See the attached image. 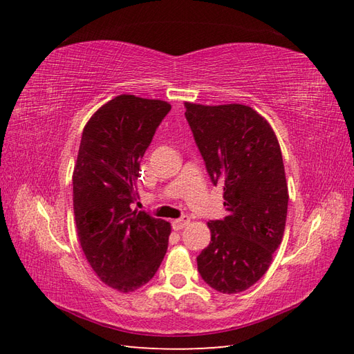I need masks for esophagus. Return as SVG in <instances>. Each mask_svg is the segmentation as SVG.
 <instances>
[{
  "label": "esophagus",
  "instance_id": "obj_1",
  "mask_svg": "<svg viewBox=\"0 0 354 354\" xmlns=\"http://www.w3.org/2000/svg\"><path fill=\"white\" fill-rule=\"evenodd\" d=\"M189 221H190V218L187 216H183L181 218H177V220L173 221V229L174 230H181V229L187 226Z\"/></svg>",
  "mask_w": 354,
  "mask_h": 354
}]
</instances>
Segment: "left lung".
<instances>
[{"label":"left lung","instance_id":"left-lung-1","mask_svg":"<svg viewBox=\"0 0 354 354\" xmlns=\"http://www.w3.org/2000/svg\"><path fill=\"white\" fill-rule=\"evenodd\" d=\"M185 108L227 211L208 223L211 242L198 255V270L218 292L238 294L261 279L283 238L289 195L281 146L270 124L250 106L186 102Z\"/></svg>","mask_w":354,"mask_h":354}]
</instances>
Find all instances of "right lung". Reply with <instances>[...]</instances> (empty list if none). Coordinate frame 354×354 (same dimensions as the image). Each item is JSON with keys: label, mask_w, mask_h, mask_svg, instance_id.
I'll return each mask as SVG.
<instances>
[{"label": "right lung", "mask_w": 354, "mask_h": 354, "mask_svg": "<svg viewBox=\"0 0 354 354\" xmlns=\"http://www.w3.org/2000/svg\"><path fill=\"white\" fill-rule=\"evenodd\" d=\"M164 100L121 94L85 124L73 168V214L81 248L99 279L133 292L155 276L171 224L131 208L140 160L169 112Z\"/></svg>", "instance_id": "obj_1"}]
</instances>
